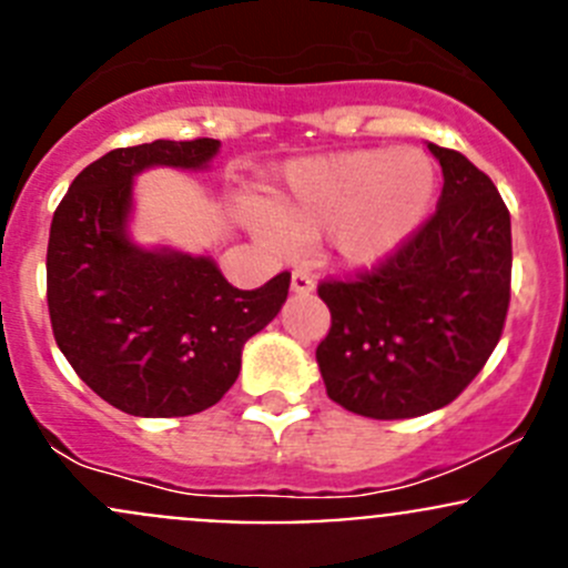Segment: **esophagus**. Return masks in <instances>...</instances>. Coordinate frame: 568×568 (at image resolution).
Listing matches in <instances>:
<instances>
[{
  "mask_svg": "<svg viewBox=\"0 0 568 568\" xmlns=\"http://www.w3.org/2000/svg\"><path fill=\"white\" fill-rule=\"evenodd\" d=\"M313 288H316V283H313V277L307 272L291 274V291H294V294H311Z\"/></svg>",
  "mask_w": 568,
  "mask_h": 568,
  "instance_id": "1",
  "label": "esophagus"
}]
</instances>
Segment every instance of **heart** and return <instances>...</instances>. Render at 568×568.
Wrapping results in <instances>:
<instances>
[{"label": "heart", "mask_w": 568, "mask_h": 568, "mask_svg": "<svg viewBox=\"0 0 568 568\" xmlns=\"http://www.w3.org/2000/svg\"><path fill=\"white\" fill-rule=\"evenodd\" d=\"M434 194L437 170L423 151H346L288 164L283 192L272 205L252 200L244 220L272 250L324 233L335 261L376 266L415 236Z\"/></svg>", "instance_id": "obj_1"}]
</instances>
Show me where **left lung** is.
<instances>
[{
    "mask_svg": "<svg viewBox=\"0 0 568 568\" xmlns=\"http://www.w3.org/2000/svg\"><path fill=\"white\" fill-rule=\"evenodd\" d=\"M443 168L437 211L395 255L324 280L332 326L316 359L326 395L374 420L443 409L495 352L511 302V216L491 178L428 142Z\"/></svg>",
    "mask_w": 568,
    "mask_h": 568,
    "instance_id": "8db88e82",
    "label": "left lung"
}]
</instances>
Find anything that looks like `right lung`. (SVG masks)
Here are the masks:
<instances>
[{"label":"right lung","mask_w":568,"mask_h":568,"mask_svg":"<svg viewBox=\"0 0 568 568\" xmlns=\"http://www.w3.org/2000/svg\"><path fill=\"white\" fill-rule=\"evenodd\" d=\"M220 140L118 148L82 170L51 220L45 300L54 341L79 379L136 417H186L233 387L242 348L283 307L291 274L233 288L205 255L129 239L134 175L203 170Z\"/></svg>","instance_id":"1"}]
</instances>
